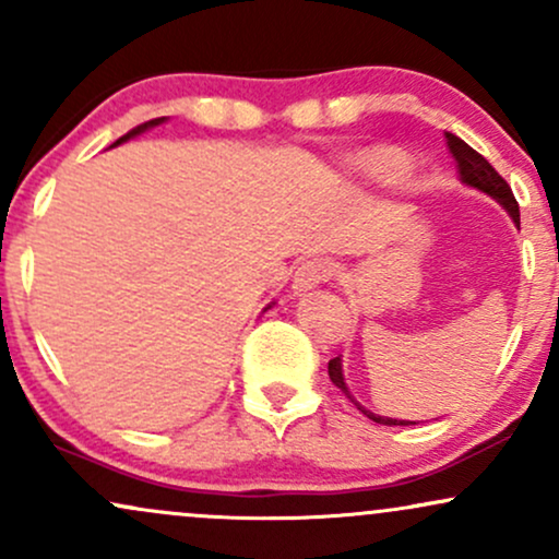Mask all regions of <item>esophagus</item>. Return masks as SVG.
I'll use <instances>...</instances> for the list:
<instances>
[{"mask_svg": "<svg viewBox=\"0 0 559 559\" xmlns=\"http://www.w3.org/2000/svg\"><path fill=\"white\" fill-rule=\"evenodd\" d=\"M333 273H336V265H333L331 260H323V258L307 260V262H301V265L297 267V273H294L292 288L297 294L310 292V288L325 284Z\"/></svg>", "mask_w": 559, "mask_h": 559, "instance_id": "esophagus-1", "label": "esophagus"}]
</instances>
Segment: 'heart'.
<instances>
[{
  "mask_svg": "<svg viewBox=\"0 0 559 559\" xmlns=\"http://www.w3.org/2000/svg\"><path fill=\"white\" fill-rule=\"evenodd\" d=\"M357 168H360L365 176L386 183L396 181V178L407 170V157H404L400 150H394V146H378V150H370L357 157Z\"/></svg>",
  "mask_w": 559,
  "mask_h": 559,
  "instance_id": "obj_1",
  "label": "heart"
}]
</instances>
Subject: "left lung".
Listing matches in <instances>:
<instances>
[{
  "label": "left lung",
  "instance_id": "8db88e82",
  "mask_svg": "<svg viewBox=\"0 0 559 559\" xmlns=\"http://www.w3.org/2000/svg\"><path fill=\"white\" fill-rule=\"evenodd\" d=\"M444 139H447L449 152H452L454 163H457L460 181L473 186V189L484 191V194H489L491 199H497L507 213H510L512 221H515V226L521 228V210H518V202H515V197H512L510 183H507L504 178L491 168L489 159H486L484 155H478V152L473 150V146H467L463 139H457L454 133H444ZM329 376H331V381L344 391L346 400H352L357 404V400L349 394V389H346V383H344L342 360H338V357H333V360L329 362ZM357 409H360L362 415H368L373 423H381V426H415V423H409V420H394V418H383V415H373L370 409H365L362 404H357Z\"/></svg>",
  "mask_w": 559,
  "mask_h": 559
}]
</instances>
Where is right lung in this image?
<instances>
[{"mask_svg": "<svg viewBox=\"0 0 559 559\" xmlns=\"http://www.w3.org/2000/svg\"><path fill=\"white\" fill-rule=\"evenodd\" d=\"M159 123H165V118H155V120H146V123H141V126H136V128H133V131H128V133H126V136H120L118 141H115V144H112V146L123 144V141H128V139H133V136H139V133L150 131V128H155V126H159Z\"/></svg>", "mask_w": 559, "mask_h": 559, "instance_id": "right-lung-1", "label": "right lung"}]
</instances>
